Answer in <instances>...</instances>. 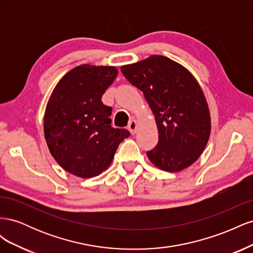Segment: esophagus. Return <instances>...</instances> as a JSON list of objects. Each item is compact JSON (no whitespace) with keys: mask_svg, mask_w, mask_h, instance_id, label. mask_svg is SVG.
<instances>
[{"mask_svg":"<svg viewBox=\"0 0 253 253\" xmlns=\"http://www.w3.org/2000/svg\"><path fill=\"white\" fill-rule=\"evenodd\" d=\"M127 128H128V131L131 132L132 134H135L136 131H137V122H136V120H131V121H129L128 125H127Z\"/></svg>","mask_w":253,"mask_h":253,"instance_id":"esophagus-1","label":"esophagus"}]
</instances>
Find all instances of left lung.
I'll use <instances>...</instances> for the list:
<instances>
[{"label": "left lung", "instance_id": "1", "mask_svg": "<svg viewBox=\"0 0 253 253\" xmlns=\"http://www.w3.org/2000/svg\"><path fill=\"white\" fill-rule=\"evenodd\" d=\"M127 81L139 88L154 114L157 145L147 152L159 169L178 172L195 163L211 132L208 103L187 68L158 55L121 66Z\"/></svg>", "mask_w": 253, "mask_h": 253}]
</instances>
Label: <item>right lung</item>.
Listing matches in <instances>:
<instances>
[{
  "instance_id": "add662e5",
  "label": "right lung",
  "mask_w": 253,
  "mask_h": 253,
  "mask_svg": "<svg viewBox=\"0 0 253 253\" xmlns=\"http://www.w3.org/2000/svg\"><path fill=\"white\" fill-rule=\"evenodd\" d=\"M117 74L114 66L75 67L58 82L47 102L44 136L50 154L78 177H94L108 169L120 142L131 135L111 126L112 108L101 101Z\"/></svg>"
}]
</instances>
